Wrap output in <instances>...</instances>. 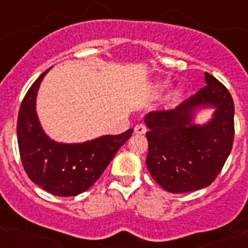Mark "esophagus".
Listing matches in <instances>:
<instances>
[{
  "label": "esophagus",
  "mask_w": 248,
  "mask_h": 248,
  "mask_svg": "<svg viewBox=\"0 0 248 248\" xmlns=\"http://www.w3.org/2000/svg\"><path fill=\"white\" fill-rule=\"evenodd\" d=\"M134 130H135V134L141 135V134H145V132H147V126H145L144 124H136Z\"/></svg>",
  "instance_id": "34e87169"
}]
</instances>
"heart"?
<instances>
[{
	"label": "heart",
	"instance_id": "1",
	"mask_svg": "<svg viewBox=\"0 0 248 248\" xmlns=\"http://www.w3.org/2000/svg\"><path fill=\"white\" fill-rule=\"evenodd\" d=\"M179 95H180V93H179V91H173L171 96H172V99H176V97L179 96Z\"/></svg>",
	"mask_w": 248,
	"mask_h": 248
}]
</instances>
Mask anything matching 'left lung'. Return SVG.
Masks as SVG:
<instances>
[{"label":"left lung","mask_w":248,"mask_h":248,"mask_svg":"<svg viewBox=\"0 0 248 248\" xmlns=\"http://www.w3.org/2000/svg\"><path fill=\"white\" fill-rule=\"evenodd\" d=\"M207 85L171 110L148 113L147 167L165 190L206 188L219 175L234 140V103L227 87L204 73ZM201 108L216 109L207 124L192 122Z\"/></svg>","instance_id":"1"}]
</instances>
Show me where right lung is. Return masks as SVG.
Wrapping results in <instances>:
<instances>
[{"mask_svg": "<svg viewBox=\"0 0 248 248\" xmlns=\"http://www.w3.org/2000/svg\"><path fill=\"white\" fill-rule=\"evenodd\" d=\"M34 81L21 101L17 114V145L25 172L46 192L73 197L86 192L104 172L132 128L120 135H104L85 143H58L41 127L36 112V97L46 73Z\"/></svg>", "mask_w": 248, "mask_h": 248, "instance_id": "1", "label": "right lung"}]
</instances>
